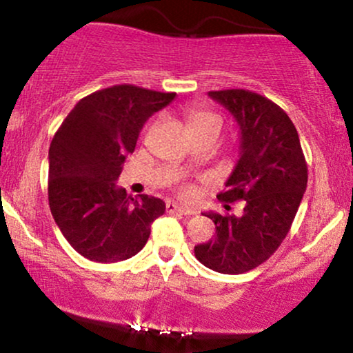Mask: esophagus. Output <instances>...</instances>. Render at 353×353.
<instances>
[{"instance_id": "34e87169", "label": "esophagus", "mask_w": 353, "mask_h": 353, "mask_svg": "<svg viewBox=\"0 0 353 353\" xmlns=\"http://www.w3.org/2000/svg\"><path fill=\"white\" fill-rule=\"evenodd\" d=\"M165 210H167V214H173V215H192V214H194V210L188 209V207L178 205L176 202H173V201L167 202Z\"/></svg>"}]
</instances>
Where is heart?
<instances>
[{
    "label": "heart",
    "instance_id": "heart-1",
    "mask_svg": "<svg viewBox=\"0 0 353 353\" xmlns=\"http://www.w3.org/2000/svg\"><path fill=\"white\" fill-rule=\"evenodd\" d=\"M188 125H190L191 132L197 134L201 133L202 130L210 128V127H221V120L216 114L212 112V110L201 108V105H194V108L190 109L188 112ZM178 194H180L181 199L185 201H191L196 194L194 186L190 185V183H185V185L180 186L178 190Z\"/></svg>",
    "mask_w": 353,
    "mask_h": 353
}]
</instances>
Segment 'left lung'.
Segmentation results:
<instances>
[{"mask_svg": "<svg viewBox=\"0 0 353 353\" xmlns=\"http://www.w3.org/2000/svg\"><path fill=\"white\" fill-rule=\"evenodd\" d=\"M233 114L241 130V157L219 201H244L241 216L209 212L215 238L194 255L214 272L239 274L268 260L286 238L307 188V162L289 115L249 90L209 91Z\"/></svg>", "mask_w": 353, "mask_h": 353, "instance_id": "left-lung-1", "label": "left lung"}]
</instances>
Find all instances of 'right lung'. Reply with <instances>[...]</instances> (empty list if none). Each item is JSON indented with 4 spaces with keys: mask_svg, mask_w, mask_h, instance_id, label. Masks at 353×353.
Masks as SVG:
<instances>
[{
    "mask_svg": "<svg viewBox=\"0 0 353 353\" xmlns=\"http://www.w3.org/2000/svg\"><path fill=\"white\" fill-rule=\"evenodd\" d=\"M176 93L114 85L80 99L50 146L48 201L72 248L88 260L112 263L137 255L151 223L165 212L157 197H132L115 181L143 125Z\"/></svg>",
    "mask_w": 353,
    "mask_h": 353,
    "instance_id": "1",
    "label": "right lung"
}]
</instances>
